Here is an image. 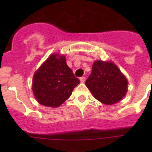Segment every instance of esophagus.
<instances>
[{
  "instance_id": "1",
  "label": "esophagus",
  "mask_w": 152,
  "mask_h": 152,
  "mask_svg": "<svg viewBox=\"0 0 152 152\" xmlns=\"http://www.w3.org/2000/svg\"><path fill=\"white\" fill-rule=\"evenodd\" d=\"M85 78L84 77V76H82V77L80 78L81 82H85Z\"/></svg>"
}]
</instances>
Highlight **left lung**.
<instances>
[{
  "label": "left lung",
  "instance_id": "left-lung-1",
  "mask_svg": "<svg viewBox=\"0 0 152 152\" xmlns=\"http://www.w3.org/2000/svg\"><path fill=\"white\" fill-rule=\"evenodd\" d=\"M85 84L97 100L111 105L125 96L128 82L115 64L96 61Z\"/></svg>",
  "mask_w": 152,
  "mask_h": 152
}]
</instances>
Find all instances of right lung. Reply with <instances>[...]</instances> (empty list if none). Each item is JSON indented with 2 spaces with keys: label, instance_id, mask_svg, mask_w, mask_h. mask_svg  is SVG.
Segmentation results:
<instances>
[{
  "label": "right lung",
  "instance_id": "add662e5",
  "mask_svg": "<svg viewBox=\"0 0 152 152\" xmlns=\"http://www.w3.org/2000/svg\"><path fill=\"white\" fill-rule=\"evenodd\" d=\"M79 82L67 65L65 56L52 54L35 73L32 90L39 104L57 107L70 97Z\"/></svg>",
  "mask_w": 152,
  "mask_h": 152
}]
</instances>
